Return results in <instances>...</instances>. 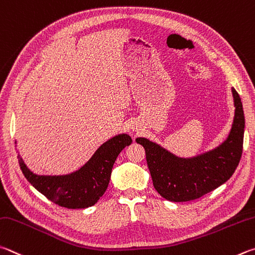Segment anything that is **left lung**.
Returning <instances> with one entry per match:
<instances>
[{"label": "left lung", "instance_id": "8db88e82", "mask_svg": "<svg viewBox=\"0 0 255 255\" xmlns=\"http://www.w3.org/2000/svg\"><path fill=\"white\" fill-rule=\"evenodd\" d=\"M235 116L231 132L223 143L204 155L185 159L170 154L146 138H137L146 151L152 184L170 202L197 200L230 179L237 169L243 150L244 113L242 101L232 89Z\"/></svg>", "mask_w": 255, "mask_h": 255}]
</instances>
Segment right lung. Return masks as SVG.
<instances>
[{
	"mask_svg": "<svg viewBox=\"0 0 255 255\" xmlns=\"http://www.w3.org/2000/svg\"><path fill=\"white\" fill-rule=\"evenodd\" d=\"M131 137L123 133L103 143L89 161L77 172L63 176L35 175L17 155L23 175L43 195L59 206L87 208L95 205L108 187L115 160ZM16 143V142H15Z\"/></svg>",
	"mask_w": 255,
	"mask_h": 255,
	"instance_id": "1",
	"label": "right lung"
}]
</instances>
